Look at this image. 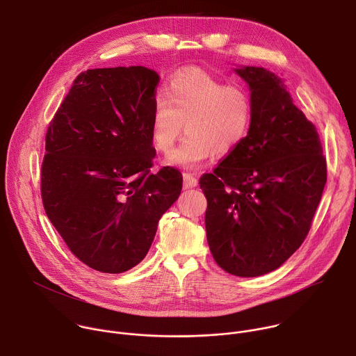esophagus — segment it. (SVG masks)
I'll return each mask as SVG.
<instances>
[{"instance_id":"esophagus-1","label":"esophagus","mask_w":356,"mask_h":356,"mask_svg":"<svg viewBox=\"0 0 356 356\" xmlns=\"http://www.w3.org/2000/svg\"><path fill=\"white\" fill-rule=\"evenodd\" d=\"M183 181H184V187L186 188H193V187H195L198 184V180L193 175H190V173H184L183 175Z\"/></svg>"}]
</instances>
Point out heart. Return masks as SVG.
<instances>
[{
    "instance_id": "obj_1",
    "label": "heart",
    "mask_w": 356,
    "mask_h": 356,
    "mask_svg": "<svg viewBox=\"0 0 356 356\" xmlns=\"http://www.w3.org/2000/svg\"><path fill=\"white\" fill-rule=\"evenodd\" d=\"M166 98L156 97L150 134L163 154L173 147L184 129L187 136L168 156L172 166L198 169L214 156L234 152L248 136L252 124V98L246 88L228 84L198 69L172 77Z\"/></svg>"
}]
</instances>
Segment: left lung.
Listing matches in <instances>:
<instances>
[{"label":"left lung","instance_id":"1","mask_svg":"<svg viewBox=\"0 0 356 356\" xmlns=\"http://www.w3.org/2000/svg\"><path fill=\"white\" fill-rule=\"evenodd\" d=\"M252 124L245 140L202 175L210 250L225 272L255 277L280 268L307 236L327 181L316 127L293 104L284 80L238 66Z\"/></svg>","mask_w":356,"mask_h":356}]
</instances>
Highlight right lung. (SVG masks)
Segmentation results:
<instances>
[{
  "mask_svg": "<svg viewBox=\"0 0 356 356\" xmlns=\"http://www.w3.org/2000/svg\"><path fill=\"white\" fill-rule=\"evenodd\" d=\"M159 80L143 66L80 73L46 134V216L74 255L98 272L136 266L181 191L176 169L149 173Z\"/></svg>",
  "mask_w": 356,
  "mask_h": 356,
  "instance_id": "1",
  "label": "right lung"
}]
</instances>
